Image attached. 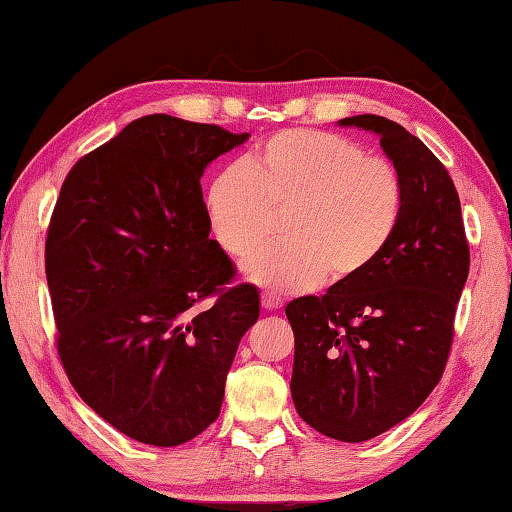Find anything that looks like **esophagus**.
Returning a JSON list of instances; mask_svg holds the SVG:
<instances>
[{"label": "esophagus", "instance_id": "1", "mask_svg": "<svg viewBox=\"0 0 512 512\" xmlns=\"http://www.w3.org/2000/svg\"><path fill=\"white\" fill-rule=\"evenodd\" d=\"M262 307L264 309H268V311H275V309H280L282 307V298L280 296H275V293H262Z\"/></svg>", "mask_w": 512, "mask_h": 512}]
</instances>
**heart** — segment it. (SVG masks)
I'll return each instance as SVG.
<instances>
[{
  "instance_id": "b5f03b06",
  "label": "heart",
  "mask_w": 512,
  "mask_h": 512,
  "mask_svg": "<svg viewBox=\"0 0 512 512\" xmlns=\"http://www.w3.org/2000/svg\"><path fill=\"white\" fill-rule=\"evenodd\" d=\"M406 185L388 158L325 131H282L216 173L205 194L212 235L225 253L246 257L284 212L282 244L244 264L248 280L296 293L357 280L384 255L400 228Z\"/></svg>"
}]
</instances>
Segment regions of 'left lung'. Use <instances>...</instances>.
I'll return each instance as SVG.
<instances>
[{
	"instance_id": "obj_1",
	"label": "left lung",
	"mask_w": 512,
	"mask_h": 512,
	"mask_svg": "<svg viewBox=\"0 0 512 512\" xmlns=\"http://www.w3.org/2000/svg\"><path fill=\"white\" fill-rule=\"evenodd\" d=\"M339 124L379 135L404 178V216L361 277L287 305L291 397L309 427L363 443L409 418L443 377L470 246L452 178L418 137L377 115Z\"/></svg>"
}]
</instances>
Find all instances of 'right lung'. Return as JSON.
<instances>
[{
	"mask_svg": "<svg viewBox=\"0 0 512 512\" xmlns=\"http://www.w3.org/2000/svg\"><path fill=\"white\" fill-rule=\"evenodd\" d=\"M171 115L135 119L67 173L45 271L58 357L90 409L137 443L176 447L219 418L253 284L210 239L201 178L248 140ZM213 305L197 309V302Z\"/></svg>",
	"mask_w": 512,
	"mask_h": 512,
	"instance_id": "obj_1",
	"label": "right lung"
}]
</instances>
